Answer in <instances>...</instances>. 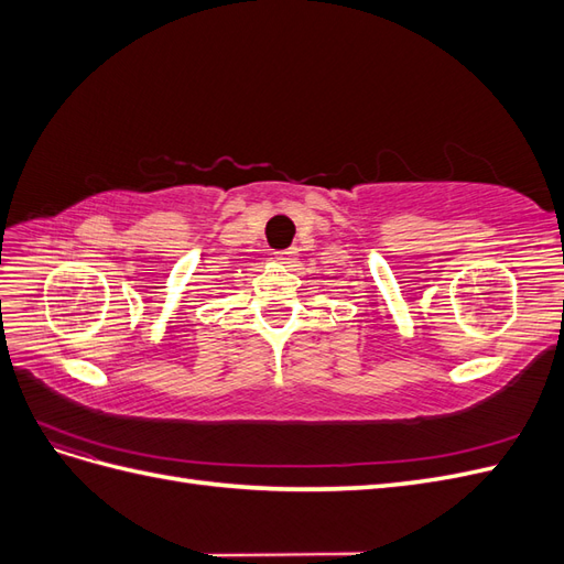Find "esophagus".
<instances>
[{
  "label": "esophagus",
  "mask_w": 564,
  "mask_h": 564,
  "mask_svg": "<svg viewBox=\"0 0 564 564\" xmlns=\"http://www.w3.org/2000/svg\"><path fill=\"white\" fill-rule=\"evenodd\" d=\"M275 259L280 263H292L296 259V249H284V251H275Z\"/></svg>",
  "instance_id": "obj_1"
}]
</instances>
